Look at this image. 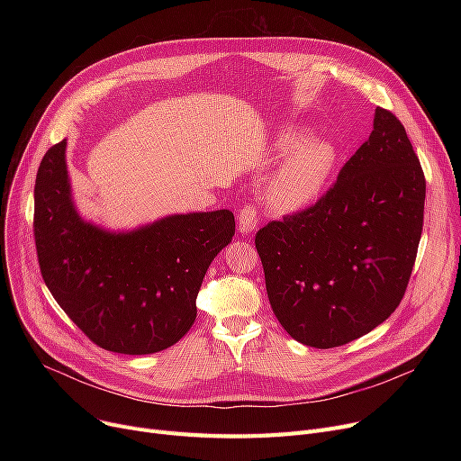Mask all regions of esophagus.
<instances>
[{
    "instance_id": "esophagus-1",
    "label": "esophagus",
    "mask_w": 461,
    "mask_h": 461,
    "mask_svg": "<svg viewBox=\"0 0 461 461\" xmlns=\"http://www.w3.org/2000/svg\"><path fill=\"white\" fill-rule=\"evenodd\" d=\"M258 226V212L256 207L247 205L239 211V231L240 233H252Z\"/></svg>"
}]
</instances>
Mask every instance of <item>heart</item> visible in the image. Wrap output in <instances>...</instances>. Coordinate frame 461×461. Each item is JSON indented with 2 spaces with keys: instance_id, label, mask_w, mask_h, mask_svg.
<instances>
[{
  "instance_id": "1",
  "label": "heart",
  "mask_w": 461,
  "mask_h": 461,
  "mask_svg": "<svg viewBox=\"0 0 461 461\" xmlns=\"http://www.w3.org/2000/svg\"><path fill=\"white\" fill-rule=\"evenodd\" d=\"M275 153L287 157L267 186V202L276 211L303 209L321 196L338 162L336 148L312 140L304 129H284L273 141Z\"/></svg>"
}]
</instances>
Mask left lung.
<instances>
[{
	"label": "left lung",
	"instance_id": "left-lung-1",
	"mask_svg": "<svg viewBox=\"0 0 461 461\" xmlns=\"http://www.w3.org/2000/svg\"><path fill=\"white\" fill-rule=\"evenodd\" d=\"M424 198L403 125L375 108L370 138L325 196L256 235L269 303L285 332L329 349L389 318L413 271Z\"/></svg>",
	"mask_w": 461,
	"mask_h": 461
}]
</instances>
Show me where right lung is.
I'll list each match as a JSON object with an SVG mask.
<instances>
[{
	"label": "right lung",
	"mask_w": 461,
	"mask_h": 461,
	"mask_svg": "<svg viewBox=\"0 0 461 461\" xmlns=\"http://www.w3.org/2000/svg\"><path fill=\"white\" fill-rule=\"evenodd\" d=\"M67 140L35 181V245L46 287L91 342L123 355L177 344L196 320L211 261L231 243L228 209L167 214L129 231L84 221L72 200Z\"/></svg>",
	"instance_id": "add662e5"
}]
</instances>
